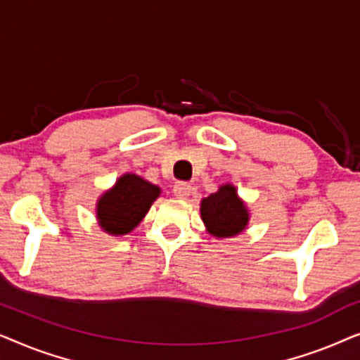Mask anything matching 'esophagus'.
I'll use <instances>...</instances> for the list:
<instances>
[{"label": "esophagus", "instance_id": "1", "mask_svg": "<svg viewBox=\"0 0 360 360\" xmlns=\"http://www.w3.org/2000/svg\"><path fill=\"white\" fill-rule=\"evenodd\" d=\"M191 190L193 188H191L190 184H186V181H179V184H175L174 186V195L180 200H186L191 195Z\"/></svg>", "mask_w": 360, "mask_h": 360}]
</instances>
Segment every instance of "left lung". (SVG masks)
<instances>
[{"mask_svg":"<svg viewBox=\"0 0 360 360\" xmlns=\"http://www.w3.org/2000/svg\"><path fill=\"white\" fill-rule=\"evenodd\" d=\"M200 214L208 234L216 239H231L243 234L250 221L248 205L233 184L221 185L218 191L201 200Z\"/></svg>","mask_w":360,"mask_h":360,"instance_id":"8db88e82","label":"left lung"}]
</instances>
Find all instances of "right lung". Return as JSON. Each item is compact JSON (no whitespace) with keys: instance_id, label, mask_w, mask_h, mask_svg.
<instances>
[{"instance_id":"obj_1","label":"right lung","mask_w":360,"mask_h":360,"mask_svg":"<svg viewBox=\"0 0 360 360\" xmlns=\"http://www.w3.org/2000/svg\"><path fill=\"white\" fill-rule=\"evenodd\" d=\"M162 193L160 186L136 174H124L96 201V221L111 236L129 234L137 228Z\"/></svg>"}]
</instances>
